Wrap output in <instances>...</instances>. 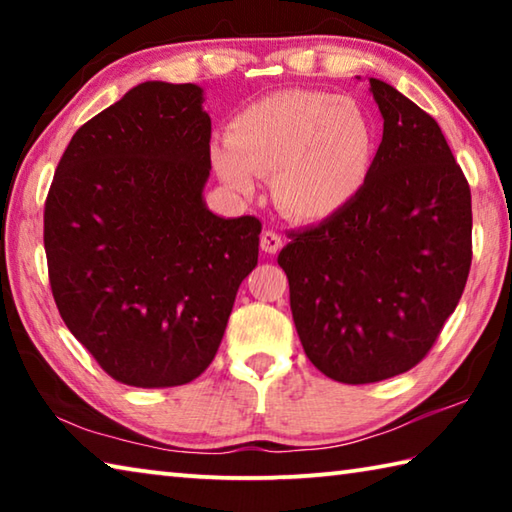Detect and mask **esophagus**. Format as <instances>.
Returning a JSON list of instances; mask_svg holds the SVG:
<instances>
[{"label":"esophagus","instance_id":"esophagus-1","mask_svg":"<svg viewBox=\"0 0 512 512\" xmlns=\"http://www.w3.org/2000/svg\"><path fill=\"white\" fill-rule=\"evenodd\" d=\"M259 244H262V250H264V253H271V255H275L277 250L282 248V237L277 235L275 230H264V232H262V239H259Z\"/></svg>","mask_w":512,"mask_h":512}]
</instances>
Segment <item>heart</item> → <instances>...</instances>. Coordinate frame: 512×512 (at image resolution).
Listing matches in <instances>:
<instances>
[{"label":"heart","mask_w":512,"mask_h":512,"mask_svg":"<svg viewBox=\"0 0 512 512\" xmlns=\"http://www.w3.org/2000/svg\"><path fill=\"white\" fill-rule=\"evenodd\" d=\"M212 167L239 194H253L262 173L284 212L323 221L366 189L377 158V128L357 101L320 90H282L250 103L214 137Z\"/></svg>","instance_id":"heart-1"}]
</instances>
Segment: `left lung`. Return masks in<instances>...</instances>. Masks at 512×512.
Listing matches in <instances>:
<instances>
[{
    "label": "left lung",
    "mask_w": 512,
    "mask_h": 512,
    "mask_svg": "<svg viewBox=\"0 0 512 512\" xmlns=\"http://www.w3.org/2000/svg\"><path fill=\"white\" fill-rule=\"evenodd\" d=\"M370 92L384 135L366 189L277 257L305 354L343 384L418 366L472 264L470 185L436 119L384 81Z\"/></svg>",
    "instance_id": "left-lung-1"
}]
</instances>
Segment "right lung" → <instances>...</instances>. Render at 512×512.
<instances>
[{
	"instance_id": "1",
	"label": "right lung",
	"mask_w": 512,
	"mask_h": 512,
	"mask_svg": "<svg viewBox=\"0 0 512 512\" xmlns=\"http://www.w3.org/2000/svg\"><path fill=\"white\" fill-rule=\"evenodd\" d=\"M212 121L194 83L146 81L74 133L45 203L49 284L112 379L183 386L219 350L262 221L207 210Z\"/></svg>"
}]
</instances>
